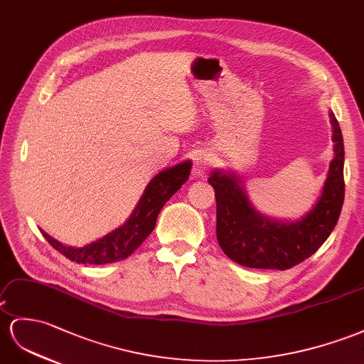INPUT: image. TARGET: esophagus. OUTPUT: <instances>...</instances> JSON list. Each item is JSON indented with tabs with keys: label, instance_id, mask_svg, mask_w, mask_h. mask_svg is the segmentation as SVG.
<instances>
[{
	"label": "esophagus",
	"instance_id": "34e87169",
	"mask_svg": "<svg viewBox=\"0 0 364 364\" xmlns=\"http://www.w3.org/2000/svg\"><path fill=\"white\" fill-rule=\"evenodd\" d=\"M212 166V158L206 152H200L193 158V175L195 176H203L206 175Z\"/></svg>",
	"mask_w": 364,
	"mask_h": 364
}]
</instances>
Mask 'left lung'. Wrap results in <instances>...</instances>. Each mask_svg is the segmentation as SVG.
I'll return each mask as SVG.
<instances>
[{
  "instance_id": "left-lung-1",
  "label": "left lung",
  "mask_w": 364,
  "mask_h": 364,
  "mask_svg": "<svg viewBox=\"0 0 364 364\" xmlns=\"http://www.w3.org/2000/svg\"><path fill=\"white\" fill-rule=\"evenodd\" d=\"M333 158L315 206L295 221L258 213L237 173L213 171L208 181L215 191L218 245L232 262L245 267L286 271L315 254L337 225L344 200V146L338 121L329 112Z\"/></svg>"
}]
</instances>
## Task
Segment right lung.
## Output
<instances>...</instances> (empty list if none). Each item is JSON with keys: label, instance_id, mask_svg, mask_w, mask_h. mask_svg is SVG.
Wrapping results in <instances>:
<instances>
[{"label": "right lung", "instance_id": "obj_1", "mask_svg": "<svg viewBox=\"0 0 364 364\" xmlns=\"http://www.w3.org/2000/svg\"><path fill=\"white\" fill-rule=\"evenodd\" d=\"M191 169L192 161H183L156 173L147 184L143 197L139 198L132 215L127 218L124 225L90 245L72 247L60 243L44 230H41V234L53 249L78 264H107L124 259L132 255L151 235L158 213L172 195L189 180Z\"/></svg>", "mask_w": 364, "mask_h": 364}]
</instances>
